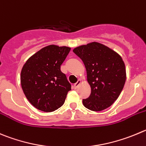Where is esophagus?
Wrapping results in <instances>:
<instances>
[{
    "label": "esophagus",
    "instance_id": "1",
    "mask_svg": "<svg viewBox=\"0 0 146 146\" xmlns=\"http://www.w3.org/2000/svg\"><path fill=\"white\" fill-rule=\"evenodd\" d=\"M81 80H78V81H77V82L76 83V84H74V85H73V88H75V89H76V88H78V87L79 86V85L81 84Z\"/></svg>",
    "mask_w": 146,
    "mask_h": 146
}]
</instances>
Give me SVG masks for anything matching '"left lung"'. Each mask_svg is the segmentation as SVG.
<instances>
[{
  "label": "left lung",
  "mask_w": 146,
  "mask_h": 146,
  "mask_svg": "<svg viewBox=\"0 0 146 146\" xmlns=\"http://www.w3.org/2000/svg\"><path fill=\"white\" fill-rule=\"evenodd\" d=\"M73 52L82 60L92 92L83 104L92 111H102L117 100L126 81V70L122 58L99 42L76 47Z\"/></svg>",
  "instance_id": "obj_1"
}]
</instances>
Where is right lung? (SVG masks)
<instances>
[{
    "label": "right lung",
    "mask_w": 146,
    "mask_h": 146,
    "mask_svg": "<svg viewBox=\"0 0 146 146\" xmlns=\"http://www.w3.org/2000/svg\"><path fill=\"white\" fill-rule=\"evenodd\" d=\"M70 48L51 45L30 57L21 72V84L26 97L37 110L50 112L65 102L71 85L60 70Z\"/></svg>",
    "instance_id": "add662e5"
}]
</instances>
